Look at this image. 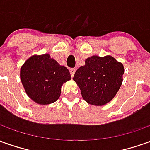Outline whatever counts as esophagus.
<instances>
[{
	"instance_id": "34e87169",
	"label": "esophagus",
	"mask_w": 150,
	"mask_h": 150,
	"mask_svg": "<svg viewBox=\"0 0 150 150\" xmlns=\"http://www.w3.org/2000/svg\"><path fill=\"white\" fill-rule=\"evenodd\" d=\"M70 73H71V76L73 77V76H74V75H75V68H71V69L70 70Z\"/></svg>"
}]
</instances>
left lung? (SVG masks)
Returning <instances> with one entry per match:
<instances>
[{
    "label": "left lung",
    "instance_id": "left-lung-1",
    "mask_svg": "<svg viewBox=\"0 0 150 150\" xmlns=\"http://www.w3.org/2000/svg\"><path fill=\"white\" fill-rule=\"evenodd\" d=\"M124 67L112 56L88 57L75 72L74 81L88 104L101 106L115 97L122 83Z\"/></svg>",
    "mask_w": 150,
    "mask_h": 150
}]
</instances>
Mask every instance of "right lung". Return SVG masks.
Listing matches in <instances>:
<instances>
[{
  "label": "right lung",
  "instance_id": "1",
  "mask_svg": "<svg viewBox=\"0 0 150 150\" xmlns=\"http://www.w3.org/2000/svg\"><path fill=\"white\" fill-rule=\"evenodd\" d=\"M20 78L31 100L37 104L49 105L58 100L62 86L71 76L67 68L46 53L29 57L21 67Z\"/></svg>",
  "mask_w": 150,
  "mask_h": 150
}]
</instances>
